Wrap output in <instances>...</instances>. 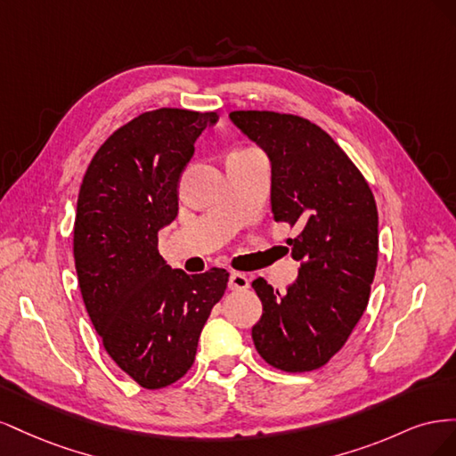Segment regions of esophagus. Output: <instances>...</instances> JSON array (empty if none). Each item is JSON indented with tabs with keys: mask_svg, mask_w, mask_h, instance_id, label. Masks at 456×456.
Masks as SVG:
<instances>
[{
	"mask_svg": "<svg viewBox=\"0 0 456 456\" xmlns=\"http://www.w3.org/2000/svg\"><path fill=\"white\" fill-rule=\"evenodd\" d=\"M228 287L233 289V291H243V289L249 287V278L241 272H232L230 280H228Z\"/></svg>",
	"mask_w": 456,
	"mask_h": 456,
	"instance_id": "34e87169",
	"label": "esophagus"
}]
</instances>
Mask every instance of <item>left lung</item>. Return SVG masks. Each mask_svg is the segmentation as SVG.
I'll list each match as a JSON object with an SVG mask.
<instances>
[{"mask_svg":"<svg viewBox=\"0 0 456 456\" xmlns=\"http://www.w3.org/2000/svg\"><path fill=\"white\" fill-rule=\"evenodd\" d=\"M230 121L270 159L273 218L297 228L287 240L300 262L287 293L266 280L253 289L262 317L253 342L287 372L325 365L363 315L379 258V213L363 175L312 121L275 112H232Z\"/></svg>","mask_w":456,"mask_h":456,"instance_id":"left-lung-1","label":"left lung"}]
</instances>
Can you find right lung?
I'll use <instances>...</instances> for the list:
<instances>
[{
    "label": "right lung",
    "mask_w": 456,
    "mask_h": 456,
    "mask_svg": "<svg viewBox=\"0 0 456 456\" xmlns=\"http://www.w3.org/2000/svg\"><path fill=\"white\" fill-rule=\"evenodd\" d=\"M216 112L159 108L119 127L79 188L74 258L87 314L108 355L142 388L186 375L228 272L173 270L158 232L178 213V181Z\"/></svg>",
    "instance_id": "obj_1"
}]
</instances>
